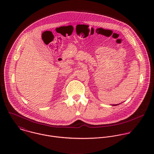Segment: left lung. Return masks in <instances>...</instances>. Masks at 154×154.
<instances>
[{"instance_id":"left-lung-1","label":"left lung","mask_w":154,"mask_h":154,"mask_svg":"<svg viewBox=\"0 0 154 154\" xmlns=\"http://www.w3.org/2000/svg\"><path fill=\"white\" fill-rule=\"evenodd\" d=\"M117 105H119V104H117V105H112V106H117Z\"/></svg>"}]
</instances>
